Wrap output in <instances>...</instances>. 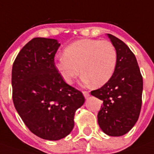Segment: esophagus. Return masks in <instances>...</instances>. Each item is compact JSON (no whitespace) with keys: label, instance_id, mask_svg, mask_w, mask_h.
<instances>
[{"label":"esophagus","instance_id":"1","mask_svg":"<svg viewBox=\"0 0 154 154\" xmlns=\"http://www.w3.org/2000/svg\"><path fill=\"white\" fill-rule=\"evenodd\" d=\"M82 94H83V95H84V97H85V98H88V97L89 96V92H88V91H83V92H82Z\"/></svg>","mask_w":154,"mask_h":154}]
</instances>
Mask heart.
Returning a JSON list of instances; mask_svg holds the SVG:
<instances>
[{
  "label": "heart",
  "mask_w": 154,
  "mask_h": 154,
  "mask_svg": "<svg viewBox=\"0 0 154 154\" xmlns=\"http://www.w3.org/2000/svg\"><path fill=\"white\" fill-rule=\"evenodd\" d=\"M117 51L110 41L85 38L70 44L54 66L64 81L72 83L82 73L85 83L95 87L104 85L116 71Z\"/></svg>",
  "instance_id": "heart-1"
}]
</instances>
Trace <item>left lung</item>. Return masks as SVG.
<instances>
[{"instance_id": "8db88e82", "label": "left lung", "mask_w": 154, "mask_h": 154, "mask_svg": "<svg viewBox=\"0 0 154 154\" xmlns=\"http://www.w3.org/2000/svg\"><path fill=\"white\" fill-rule=\"evenodd\" d=\"M117 51L116 71L109 81L91 94L103 101L98 123L105 134L120 137L137 121L142 108L143 82L136 56L123 41L107 34Z\"/></svg>"}]
</instances>
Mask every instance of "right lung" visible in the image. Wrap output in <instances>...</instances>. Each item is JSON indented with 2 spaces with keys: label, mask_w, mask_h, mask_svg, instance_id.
Segmentation results:
<instances>
[{
  "label": "right lung",
  "mask_w": 154,
  "mask_h": 154,
  "mask_svg": "<svg viewBox=\"0 0 154 154\" xmlns=\"http://www.w3.org/2000/svg\"><path fill=\"white\" fill-rule=\"evenodd\" d=\"M56 39L34 38L17 55L11 71L12 100L33 134L45 140L64 138L74 127V116L85 99L67 84L54 66Z\"/></svg>",
  "instance_id": "add662e5"
}]
</instances>
